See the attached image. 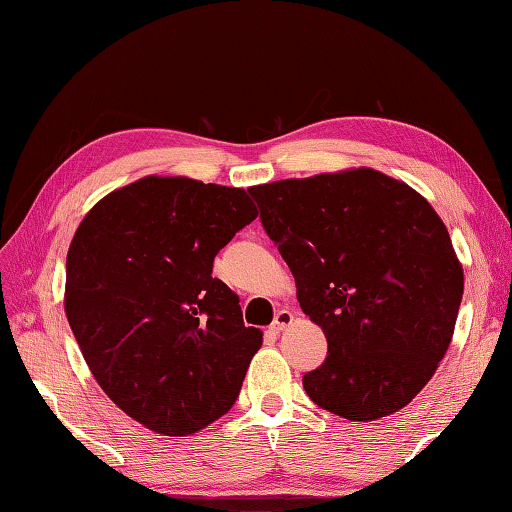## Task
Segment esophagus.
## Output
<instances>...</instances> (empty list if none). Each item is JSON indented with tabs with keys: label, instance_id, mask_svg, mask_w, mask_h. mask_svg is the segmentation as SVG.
Masks as SVG:
<instances>
[{
	"label": "esophagus",
	"instance_id": "esophagus-1",
	"mask_svg": "<svg viewBox=\"0 0 512 512\" xmlns=\"http://www.w3.org/2000/svg\"><path fill=\"white\" fill-rule=\"evenodd\" d=\"M291 324H293V313L287 311V309H282V311L276 313V320H274V324H271V333H282Z\"/></svg>",
	"mask_w": 512,
	"mask_h": 512
}]
</instances>
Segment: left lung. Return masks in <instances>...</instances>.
I'll return each mask as SVG.
<instances>
[{
  "instance_id": "8db88e82",
  "label": "left lung",
  "mask_w": 512,
  "mask_h": 512,
  "mask_svg": "<svg viewBox=\"0 0 512 512\" xmlns=\"http://www.w3.org/2000/svg\"><path fill=\"white\" fill-rule=\"evenodd\" d=\"M328 357L302 385L348 420L403 410L451 344L464 271L445 223L405 181L348 168L249 188Z\"/></svg>"
}]
</instances>
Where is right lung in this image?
<instances>
[{
  "label": "right lung",
  "instance_id": "add662e5",
  "mask_svg": "<svg viewBox=\"0 0 512 512\" xmlns=\"http://www.w3.org/2000/svg\"><path fill=\"white\" fill-rule=\"evenodd\" d=\"M258 217L243 188L149 175L109 192L67 249L65 315L94 379L162 436H190L234 405L263 346L214 256Z\"/></svg>",
  "mask_w": 512,
  "mask_h": 512
}]
</instances>
